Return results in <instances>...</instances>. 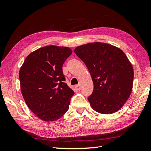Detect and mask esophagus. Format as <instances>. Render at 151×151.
<instances>
[{"instance_id":"obj_1","label":"esophagus","mask_w":151,"mask_h":151,"mask_svg":"<svg viewBox=\"0 0 151 151\" xmlns=\"http://www.w3.org/2000/svg\"><path fill=\"white\" fill-rule=\"evenodd\" d=\"M75 88L77 89V90H81V84H79L78 85H76L75 86Z\"/></svg>"}]
</instances>
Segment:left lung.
I'll return each mask as SVG.
<instances>
[{"label":"left lung","instance_id":"obj_1","mask_svg":"<svg viewBox=\"0 0 151 151\" xmlns=\"http://www.w3.org/2000/svg\"><path fill=\"white\" fill-rule=\"evenodd\" d=\"M74 51L91 74L94 88L88 99L92 108L103 114L120 110L131 94L134 79L132 65L125 54L100 42L78 46Z\"/></svg>","mask_w":151,"mask_h":151}]
</instances>
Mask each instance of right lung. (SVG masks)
Instances as JSON below:
<instances>
[{
	"label": "right lung",
	"mask_w": 151,
	"mask_h": 151,
	"mask_svg": "<svg viewBox=\"0 0 151 151\" xmlns=\"http://www.w3.org/2000/svg\"><path fill=\"white\" fill-rule=\"evenodd\" d=\"M71 54L69 47H41L26 58L19 70L22 97L41 120L56 121L69 110L75 93L65 83L62 66Z\"/></svg>",
	"instance_id": "right-lung-1"
}]
</instances>
